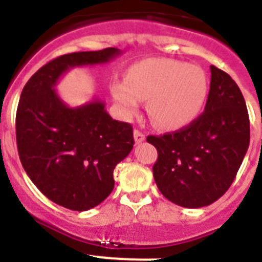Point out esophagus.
<instances>
[{"label":"esophagus","mask_w":262,"mask_h":262,"mask_svg":"<svg viewBox=\"0 0 262 262\" xmlns=\"http://www.w3.org/2000/svg\"><path fill=\"white\" fill-rule=\"evenodd\" d=\"M134 138H135L136 144H139V143H142L143 140H144L145 135L143 133H140L139 129H135V131H134Z\"/></svg>","instance_id":"obj_1"}]
</instances>
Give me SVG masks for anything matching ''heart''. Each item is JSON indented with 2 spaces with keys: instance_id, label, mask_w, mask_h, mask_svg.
I'll list each match as a JSON object with an SVG mask.
<instances>
[{
  "instance_id": "1",
  "label": "heart",
  "mask_w": 262,
  "mask_h": 262,
  "mask_svg": "<svg viewBox=\"0 0 262 262\" xmlns=\"http://www.w3.org/2000/svg\"><path fill=\"white\" fill-rule=\"evenodd\" d=\"M209 93L205 71L173 59H147L129 67L124 81L111 84V94L123 117L138 113L147 101L152 123L163 129H178L201 114Z\"/></svg>"
}]
</instances>
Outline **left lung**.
<instances>
[{
  "label": "left lung",
  "mask_w": 262,
  "mask_h": 262,
  "mask_svg": "<svg viewBox=\"0 0 262 262\" xmlns=\"http://www.w3.org/2000/svg\"><path fill=\"white\" fill-rule=\"evenodd\" d=\"M205 111L184 128L149 135L157 149L154 177L166 200L198 209L219 200L233 182L249 147L244 97L231 76L211 66Z\"/></svg>",
  "instance_id": "8db88e82"
}]
</instances>
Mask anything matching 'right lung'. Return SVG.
Returning a JSON list of instances; mask_svg holds the SVG:
<instances>
[{
	"label": "right lung",
	"mask_w": 262,
	"mask_h": 262,
	"mask_svg": "<svg viewBox=\"0 0 262 262\" xmlns=\"http://www.w3.org/2000/svg\"><path fill=\"white\" fill-rule=\"evenodd\" d=\"M118 48L67 53L31 76L20 93L15 134L20 163L48 200L86 211L110 195L114 169L134 147L133 126L115 120L99 99L69 107L55 86L73 67L105 64Z\"/></svg>",
	"instance_id": "right-lung-1"
}]
</instances>
